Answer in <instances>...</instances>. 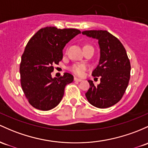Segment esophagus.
Masks as SVG:
<instances>
[{"label":"esophagus","instance_id":"obj_1","mask_svg":"<svg viewBox=\"0 0 148 148\" xmlns=\"http://www.w3.org/2000/svg\"><path fill=\"white\" fill-rule=\"evenodd\" d=\"M74 81H76V82H82V79H79V78L77 77H74Z\"/></svg>","mask_w":148,"mask_h":148}]
</instances>
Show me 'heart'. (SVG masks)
I'll list each match as a JSON object with an SVG mask.
<instances>
[{
	"label": "heart",
	"instance_id": "b5f03b06",
	"mask_svg": "<svg viewBox=\"0 0 148 148\" xmlns=\"http://www.w3.org/2000/svg\"><path fill=\"white\" fill-rule=\"evenodd\" d=\"M70 69L72 72H74L77 75L82 76L84 74V70L86 69V66L82 64H77L71 66Z\"/></svg>",
	"mask_w": 148,
	"mask_h": 148
}]
</instances>
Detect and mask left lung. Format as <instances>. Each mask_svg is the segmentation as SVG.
Segmentation results:
<instances>
[{
  "mask_svg": "<svg viewBox=\"0 0 148 148\" xmlns=\"http://www.w3.org/2000/svg\"><path fill=\"white\" fill-rule=\"evenodd\" d=\"M82 34L98 40L100 57L92 73L100 77L97 86L88 80L90 88L86 93L88 101L98 108H108L117 103L126 91L130 79L131 64L120 40L108 31L90 30Z\"/></svg>",
  "mask_w": 148,
  "mask_h": 148,
  "instance_id": "left-lung-1",
  "label": "left lung"
}]
</instances>
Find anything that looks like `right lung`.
<instances>
[{"mask_svg": "<svg viewBox=\"0 0 148 148\" xmlns=\"http://www.w3.org/2000/svg\"><path fill=\"white\" fill-rule=\"evenodd\" d=\"M81 32L75 29H40L29 40L21 60V86L29 103L36 109L47 111L62 99L64 88L74 80L69 73L52 78L53 65L62 60L66 43Z\"/></svg>", "mask_w": 148, "mask_h": 148, "instance_id": "add662e5", "label": "right lung"}]
</instances>
